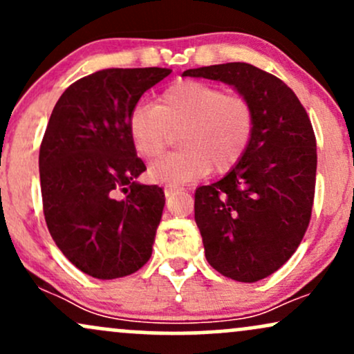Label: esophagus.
<instances>
[{
  "label": "esophagus",
  "instance_id": "obj_1",
  "mask_svg": "<svg viewBox=\"0 0 354 354\" xmlns=\"http://www.w3.org/2000/svg\"><path fill=\"white\" fill-rule=\"evenodd\" d=\"M176 191H178V188H174V186H166L165 194H166V196H171V194L176 193Z\"/></svg>",
  "mask_w": 354,
  "mask_h": 354
}]
</instances>
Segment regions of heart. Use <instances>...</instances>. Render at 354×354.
Wrapping results in <instances>:
<instances>
[{
  "label": "heart",
  "mask_w": 354,
  "mask_h": 354,
  "mask_svg": "<svg viewBox=\"0 0 354 354\" xmlns=\"http://www.w3.org/2000/svg\"><path fill=\"white\" fill-rule=\"evenodd\" d=\"M171 131H180L178 153L149 166V178L168 186L188 185L225 173L241 160L254 131V109L246 98L205 81L173 83L158 103H140L128 118V135L141 158L151 160L166 148Z\"/></svg>",
  "instance_id": "heart-1"
}]
</instances>
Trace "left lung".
Here are the masks:
<instances>
[{
  "label": "left lung",
  "instance_id": "8db88e82",
  "mask_svg": "<svg viewBox=\"0 0 354 354\" xmlns=\"http://www.w3.org/2000/svg\"><path fill=\"white\" fill-rule=\"evenodd\" d=\"M223 81L254 109L250 146L225 178L194 193V221L218 273L254 283L279 270L310 225L316 185V138L293 89L248 63L186 70Z\"/></svg>",
  "mask_w": 354,
  "mask_h": 354
}]
</instances>
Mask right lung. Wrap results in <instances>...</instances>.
I'll use <instances>...</instances> for the list:
<instances>
[{"label":"right lung","mask_w":354,"mask_h":354,"mask_svg":"<svg viewBox=\"0 0 354 354\" xmlns=\"http://www.w3.org/2000/svg\"><path fill=\"white\" fill-rule=\"evenodd\" d=\"M166 68H108L64 89L41 148L43 211L61 253L93 278H123L151 258L165 193L136 178L146 166L128 118Z\"/></svg>","instance_id":"obj_1"}]
</instances>
